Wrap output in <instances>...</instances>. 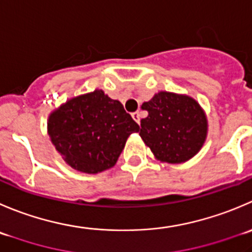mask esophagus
<instances>
[{
    "label": "esophagus",
    "mask_w": 252,
    "mask_h": 252,
    "mask_svg": "<svg viewBox=\"0 0 252 252\" xmlns=\"http://www.w3.org/2000/svg\"><path fill=\"white\" fill-rule=\"evenodd\" d=\"M131 117H133V119H134V121L136 122V123H138V124H140V118H141V116H140V112H139V111L134 112V113H131Z\"/></svg>",
    "instance_id": "34e87169"
}]
</instances>
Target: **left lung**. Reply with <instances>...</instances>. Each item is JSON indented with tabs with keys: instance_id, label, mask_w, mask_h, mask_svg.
<instances>
[{
	"instance_id": "1",
	"label": "left lung",
	"mask_w": 252,
	"mask_h": 252,
	"mask_svg": "<svg viewBox=\"0 0 252 252\" xmlns=\"http://www.w3.org/2000/svg\"><path fill=\"white\" fill-rule=\"evenodd\" d=\"M148 117L140 133L156 160L182 163L196 156L208 134V119L201 104L187 94L160 91L141 104Z\"/></svg>"
}]
</instances>
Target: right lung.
<instances>
[{"mask_svg": "<svg viewBox=\"0 0 252 252\" xmlns=\"http://www.w3.org/2000/svg\"><path fill=\"white\" fill-rule=\"evenodd\" d=\"M139 126L123 104L102 90L67 99L48 118V135L74 170L99 173L116 165L126 139Z\"/></svg>", "mask_w": 252, "mask_h": 252, "instance_id": "1", "label": "right lung"}]
</instances>
